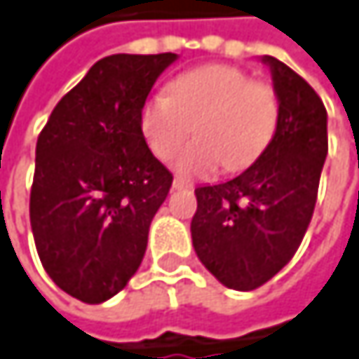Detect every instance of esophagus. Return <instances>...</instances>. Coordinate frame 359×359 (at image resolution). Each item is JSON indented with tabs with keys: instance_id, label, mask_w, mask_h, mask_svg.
Listing matches in <instances>:
<instances>
[{
	"instance_id": "34e87169",
	"label": "esophagus",
	"mask_w": 359,
	"mask_h": 359,
	"mask_svg": "<svg viewBox=\"0 0 359 359\" xmlns=\"http://www.w3.org/2000/svg\"><path fill=\"white\" fill-rule=\"evenodd\" d=\"M191 187H193V184L187 179L175 177V180H172V189H177V191H180V189H191Z\"/></svg>"
}]
</instances>
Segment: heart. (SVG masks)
Here are the masks:
<instances>
[{
  "label": "heart",
  "instance_id": "obj_1",
  "mask_svg": "<svg viewBox=\"0 0 359 359\" xmlns=\"http://www.w3.org/2000/svg\"><path fill=\"white\" fill-rule=\"evenodd\" d=\"M278 95L262 81L226 64H205L179 74L168 95L149 97L139 111L151 151L166 158L193 130L199 139L172 156L180 175L203 177L220 164L226 170L251 166L270 145L278 126Z\"/></svg>",
  "mask_w": 359,
  "mask_h": 359
}]
</instances>
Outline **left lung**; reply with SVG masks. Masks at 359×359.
<instances>
[{"label": "left lung", "instance_id": "8db88e82", "mask_svg": "<svg viewBox=\"0 0 359 359\" xmlns=\"http://www.w3.org/2000/svg\"><path fill=\"white\" fill-rule=\"evenodd\" d=\"M278 126L270 145L239 177L195 189L191 239L201 264L229 289L251 291L280 272L314 214L328 137L318 93L272 55Z\"/></svg>", "mask_w": 359, "mask_h": 359}]
</instances>
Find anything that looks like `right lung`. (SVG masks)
<instances>
[{
  "label": "right lung",
  "instance_id": "add662e5",
  "mask_svg": "<svg viewBox=\"0 0 359 359\" xmlns=\"http://www.w3.org/2000/svg\"><path fill=\"white\" fill-rule=\"evenodd\" d=\"M177 53H116L91 66L39 135L31 229L49 278L85 304L126 287L172 175L149 151L139 111Z\"/></svg>",
  "mask_w": 359,
  "mask_h": 359
}]
</instances>
